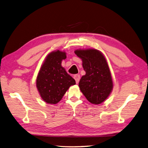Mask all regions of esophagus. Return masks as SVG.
<instances>
[{
  "label": "esophagus",
  "mask_w": 148,
  "mask_h": 148,
  "mask_svg": "<svg viewBox=\"0 0 148 148\" xmlns=\"http://www.w3.org/2000/svg\"><path fill=\"white\" fill-rule=\"evenodd\" d=\"M73 78L75 79L76 83H78L79 82V79H80V75H74V77Z\"/></svg>",
  "instance_id": "1"
}]
</instances>
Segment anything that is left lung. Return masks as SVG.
Returning a JSON list of instances; mask_svg holds the SVG:
<instances>
[{"instance_id": "1", "label": "left lung", "mask_w": 148, "mask_h": 148, "mask_svg": "<svg viewBox=\"0 0 148 148\" xmlns=\"http://www.w3.org/2000/svg\"><path fill=\"white\" fill-rule=\"evenodd\" d=\"M75 54L82 59L86 72L80 79L79 87L87 100L93 104L104 102L113 88L108 64L102 53L94 49L77 50Z\"/></svg>"}]
</instances>
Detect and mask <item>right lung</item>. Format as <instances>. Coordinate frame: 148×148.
Returning <instances> with one entry per match:
<instances>
[{
    "instance_id": "right-lung-1",
    "label": "right lung",
    "mask_w": 148,
    "mask_h": 148,
    "mask_svg": "<svg viewBox=\"0 0 148 148\" xmlns=\"http://www.w3.org/2000/svg\"><path fill=\"white\" fill-rule=\"evenodd\" d=\"M66 58V53L57 51L49 53L40 69L36 86L42 99L48 104L59 102L75 80L61 65Z\"/></svg>"
}]
</instances>
